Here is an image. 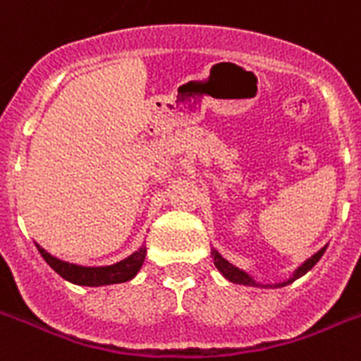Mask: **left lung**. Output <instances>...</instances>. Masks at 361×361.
<instances>
[{
	"label": "left lung",
	"instance_id": "left-lung-1",
	"mask_svg": "<svg viewBox=\"0 0 361 361\" xmlns=\"http://www.w3.org/2000/svg\"><path fill=\"white\" fill-rule=\"evenodd\" d=\"M328 245H324L323 248L319 252H315L313 256H310L306 259V262H302L300 265L295 269V271L291 272V276L286 278V280H282V282H272V283H263V282H257V278H254L250 274V272L243 271V269H239L237 265H233V263H230L226 259V257L222 256L221 252L216 250V248H211V256H213V263H215V267L219 269V272H221L222 276L226 278V280H230V282L233 283H239V286H250V287H263V289H276V287H283V286H289L291 282H295V280H298L300 276H304L307 271H312L313 267H315V263L323 257L324 250H326Z\"/></svg>",
	"mask_w": 361,
	"mask_h": 361
}]
</instances>
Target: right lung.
<instances>
[{"instance_id":"right-lung-1","label":"right lung","mask_w":361,"mask_h":361,"mask_svg":"<svg viewBox=\"0 0 361 361\" xmlns=\"http://www.w3.org/2000/svg\"><path fill=\"white\" fill-rule=\"evenodd\" d=\"M40 256L44 262L48 263L59 276L64 278L66 282L75 283V286H87V287H102V286H113V283H124L130 282L137 276L140 267L146 259V245L135 250L124 259L113 263V265H99V267H85L78 263L64 262L59 257L51 256L48 250H44L40 245H37Z\"/></svg>"}]
</instances>
